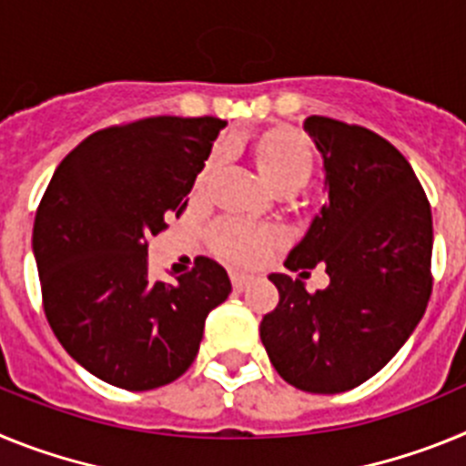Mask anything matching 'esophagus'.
Segmentation results:
<instances>
[{
	"instance_id": "34e87169",
	"label": "esophagus",
	"mask_w": 466,
	"mask_h": 466,
	"mask_svg": "<svg viewBox=\"0 0 466 466\" xmlns=\"http://www.w3.org/2000/svg\"><path fill=\"white\" fill-rule=\"evenodd\" d=\"M230 279H233V289L236 291H245L252 282V275L247 273H230Z\"/></svg>"
}]
</instances>
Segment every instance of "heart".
I'll list each match as a JSON object with an SVG mask.
<instances>
[{
    "label": "heart",
    "mask_w": 466,
    "mask_h": 466,
    "mask_svg": "<svg viewBox=\"0 0 466 466\" xmlns=\"http://www.w3.org/2000/svg\"><path fill=\"white\" fill-rule=\"evenodd\" d=\"M217 163V156L209 166ZM257 167L270 187L308 182L312 170V156L303 139L289 133H273L258 144ZM275 230L247 224L240 219H226L214 226L212 242L224 257L240 263H254L268 252L275 242Z\"/></svg>",
    "instance_id": "1"
}]
</instances>
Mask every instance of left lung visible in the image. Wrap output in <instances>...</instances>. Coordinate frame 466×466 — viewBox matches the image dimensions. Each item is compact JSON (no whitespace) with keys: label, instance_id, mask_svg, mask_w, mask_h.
Listing matches in <instances>:
<instances>
[{"label":"left lung","instance_id":"1","mask_svg":"<svg viewBox=\"0 0 466 466\" xmlns=\"http://www.w3.org/2000/svg\"><path fill=\"white\" fill-rule=\"evenodd\" d=\"M327 203L284 261L324 263L329 287L270 273L279 303L261 319L275 371L303 392L339 394L376 376L420 324L431 294V209L409 160L360 126L308 116ZM306 273H299L303 278Z\"/></svg>","mask_w":466,"mask_h":466}]
</instances>
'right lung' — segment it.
Here are the masks:
<instances>
[{
  "instance_id": "obj_1",
  "label": "right lung",
  "mask_w": 466,
  "mask_h": 466,
  "mask_svg": "<svg viewBox=\"0 0 466 466\" xmlns=\"http://www.w3.org/2000/svg\"><path fill=\"white\" fill-rule=\"evenodd\" d=\"M221 118L156 116L106 127L69 151L35 217L32 254L60 345L95 378L154 390L193 364L205 319L230 294L208 257L177 282H151V236L182 214Z\"/></svg>"
}]
</instances>
